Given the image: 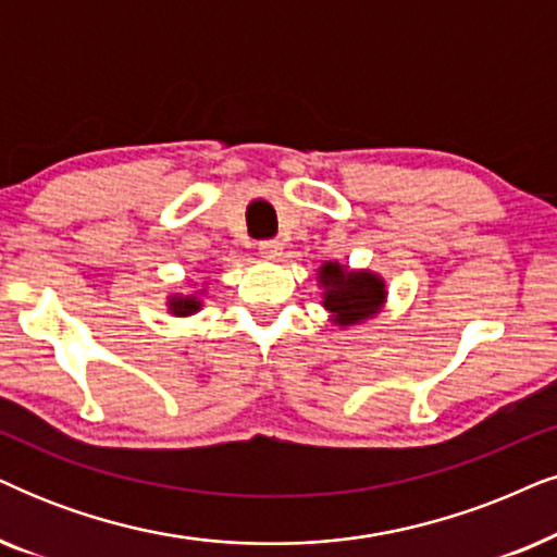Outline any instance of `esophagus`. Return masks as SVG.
<instances>
[{
  "mask_svg": "<svg viewBox=\"0 0 557 557\" xmlns=\"http://www.w3.org/2000/svg\"><path fill=\"white\" fill-rule=\"evenodd\" d=\"M258 252H261L265 261H276V258H281V252H284V245L278 240H263L258 245Z\"/></svg>",
  "mask_w": 557,
  "mask_h": 557,
  "instance_id": "esophagus-1",
  "label": "esophagus"
}]
</instances>
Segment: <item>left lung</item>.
<instances>
[{
    "label": "left lung",
    "mask_w": 557,
    "mask_h": 557,
    "mask_svg": "<svg viewBox=\"0 0 557 557\" xmlns=\"http://www.w3.org/2000/svg\"><path fill=\"white\" fill-rule=\"evenodd\" d=\"M324 286V309L337 324H358L379 312L386 299L384 281L368 271H348L341 263H324L320 269Z\"/></svg>",
    "instance_id": "8db88e82"
}]
</instances>
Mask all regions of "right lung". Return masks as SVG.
<instances>
[{
  "instance_id": "right-lung-1",
  "label": "right lung",
  "mask_w": 557,
  "mask_h": 557,
  "mask_svg": "<svg viewBox=\"0 0 557 557\" xmlns=\"http://www.w3.org/2000/svg\"><path fill=\"white\" fill-rule=\"evenodd\" d=\"M199 307H201V301L191 294L189 296H171L169 299L171 314H176V317H189L194 312H199Z\"/></svg>"
}]
</instances>
